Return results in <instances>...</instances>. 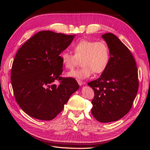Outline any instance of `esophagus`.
<instances>
[{
    "label": "esophagus",
    "instance_id": "esophagus-1",
    "mask_svg": "<svg viewBox=\"0 0 150 150\" xmlns=\"http://www.w3.org/2000/svg\"><path fill=\"white\" fill-rule=\"evenodd\" d=\"M77 82H78V84H79L80 86L83 84V83L81 81H80V80H77Z\"/></svg>",
    "mask_w": 150,
    "mask_h": 150
}]
</instances>
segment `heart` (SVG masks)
<instances>
[{"label": "heart", "mask_w": 150, "mask_h": 150, "mask_svg": "<svg viewBox=\"0 0 150 150\" xmlns=\"http://www.w3.org/2000/svg\"><path fill=\"white\" fill-rule=\"evenodd\" d=\"M74 54L67 51L60 54L62 64L67 69H73L81 61L82 67L67 74L69 77L84 80L93 73L101 74L105 70L109 61L110 53L108 45L104 41L83 40L74 47Z\"/></svg>", "instance_id": "heart-1"}]
</instances>
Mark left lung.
<instances>
[{
  "label": "left lung",
  "instance_id": "left-lung-1",
  "mask_svg": "<svg viewBox=\"0 0 150 150\" xmlns=\"http://www.w3.org/2000/svg\"><path fill=\"white\" fill-rule=\"evenodd\" d=\"M110 53L108 65L98 79L88 83L94 91L91 112L101 123L119 120L132 107L139 88L138 72L132 54L115 35H102Z\"/></svg>",
  "mask_w": 150,
  "mask_h": 150
}]
</instances>
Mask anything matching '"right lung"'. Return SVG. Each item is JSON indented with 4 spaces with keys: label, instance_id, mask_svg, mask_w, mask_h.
Returning <instances> with one entry per match:
<instances>
[{
    "label": "right lung",
    "instance_id": "right-lung-1",
    "mask_svg": "<svg viewBox=\"0 0 150 150\" xmlns=\"http://www.w3.org/2000/svg\"><path fill=\"white\" fill-rule=\"evenodd\" d=\"M75 35L51 31L35 34L18 50L13 62L11 80L16 100L28 115L51 120L59 114L79 85L72 78H62L60 53ZM60 84H55L56 81Z\"/></svg>",
    "mask_w": 150,
    "mask_h": 150
}]
</instances>
